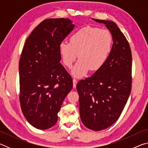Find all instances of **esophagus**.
Listing matches in <instances>:
<instances>
[{"label": "esophagus", "mask_w": 148, "mask_h": 148, "mask_svg": "<svg viewBox=\"0 0 148 148\" xmlns=\"http://www.w3.org/2000/svg\"><path fill=\"white\" fill-rule=\"evenodd\" d=\"M77 80L76 79H73V87H76V84H77Z\"/></svg>", "instance_id": "obj_1"}]
</instances>
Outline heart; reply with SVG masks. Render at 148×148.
Returning <instances> with one entry per match:
<instances>
[{
  "label": "heart",
  "instance_id": "b5f03b06",
  "mask_svg": "<svg viewBox=\"0 0 148 148\" xmlns=\"http://www.w3.org/2000/svg\"><path fill=\"white\" fill-rule=\"evenodd\" d=\"M113 37L109 31L86 26L75 32L70 42L62 41L59 53L65 66L71 69L77 57L79 59L72 71L74 76H84L89 70L97 71L106 62L111 52Z\"/></svg>",
  "mask_w": 148,
  "mask_h": 148
}]
</instances>
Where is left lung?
<instances>
[{"mask_svg":"<svg viewBox=\"0 0 148 148\" xmlns=\"http://www.w3.org/2000/svg\"><path fill=\"white\" fill-rule=\"evenodd\" d=\"M104 23L112 34L113 45L106 62L92 76L76 85L79 114L87 128L99 131L116 122L123 110L132 87V54L127 40L113 21Z\"/></svg>","mask_w":148,"mask_h":148,"instance_id":"obj_1","label":"left lung"}]
</instances>
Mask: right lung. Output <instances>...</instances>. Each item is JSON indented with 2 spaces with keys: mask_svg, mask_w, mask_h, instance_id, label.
Returning <instances> with one entry per match:
<instances>
[{
  "mask_svg": "<svg viewBox=\"0 0 148 148\" xmlns=\"http://www.w3.org/2000/svg\"><path fill=\"white\" fill-rule=\"evenodd\" d=\"M69 19H47L29 35L19 62V101L30 124L47 129L56 123L72 79L60 63L59 44L74 29Z\"/></svg>",
  "mask_w": 148,
  "mask_h": 148,
  "instance_id": "1",
  "label": "right lung"
}]
</instances>
